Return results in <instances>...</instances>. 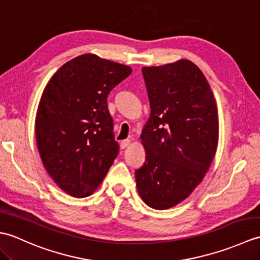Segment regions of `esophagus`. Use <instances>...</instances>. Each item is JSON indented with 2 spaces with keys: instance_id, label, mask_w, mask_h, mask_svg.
<instances>
[{
  "instance_id": "esophagus-1",
  "label": "esophagus",
  "mask_w": 260,
  "mask_h": 260,
  "mask_svg": "<svg viewBox=\"0 0 260 260\" xmlns=\"http://www.w3.org/2000/svg\"><path fill=\"white\" fill-rule=\"evenodd\" d=\"M129 145H131V140H124V141H121V143H120L121 148H126V147H128Z\"/></svg>"
}]
</instances>
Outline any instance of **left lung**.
Wrapping results in <instances>:
<instances>
[{
	"label": "left lung",
	"mask_w": 260,
	"mask_h": 260,
	"mask_svg": "<svg viewBox=\"0 0 260 260\" xmlns=\"http://www.w3.org/2000/svg\"><path fill=\"white\" fill-rule=\"evenodd\" d=\"M151 116L142 131L146 159L135 171L139 194L148 207L170 209L201 183L219 141L217 103L202 71L180 59L143 67Z\"/></svg>",
	"instance_id": "obj_1"
}]
</instances>
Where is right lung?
Here are the masks:
<instances>
[{
	"instance_id": "add662e5",
	"label": "right lung",
	"mask_w": 260,
	"mask_h": 260,
	"mask_svg": "<svg viewBox=\"0 0 260 260\" xmlns=\"http://www.w3.org/2000/svg\"><path fill=\"white\" fill-rule=\"evenodd\" d=\"M132 74L128 66L81 54L47 84L36 116V139L47 172L76 198L101 185L118 154L108 93Z\"/></svg>"
}]
</instances>
